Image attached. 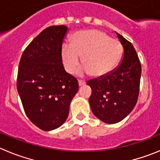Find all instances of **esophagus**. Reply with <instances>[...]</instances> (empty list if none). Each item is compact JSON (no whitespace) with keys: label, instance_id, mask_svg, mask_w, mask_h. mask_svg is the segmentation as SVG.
<instances>
[{"label":"esophagus","instance_id":"obj_1","mask_svg":"<svg viewBox=\"0 0 160 160\" xmlns=\"http://www.w3.org/2000/svg\"><path fill=\"white\" fill-rule=\"evenodd\" d=\"M78 83H79V86H83V85H84L85 83V81H83V80H78Z\"/></svg>","mask_w":160,"mask_h":160}]
</instances>
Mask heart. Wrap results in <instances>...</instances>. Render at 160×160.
<instances>
[{"label":"heart","mask_w":160,"mask_h":160,"mask_svg":"<svg viewBox=\"0 0 160 160\" xmlns=\"http://www.w3.org/2000/svg\"><path fill=\"white\" fill-rule=\"evenodd\" d=\"M122 45L116 38H110L99 30L91 29L76 32L70 44H64L62 58L65 70L73 73L80 65H83L80 74H91L101 77L111 72L117 67L122 55Z\"/></svg>","instance_id":"b5f03b06"}]
</instances>
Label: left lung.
I'll use <instances>...</instances> for the list:
<instances>
[{"label": "left lung", "mask_w": 160, "mask_h": 160, "mask_svg": "<svg viewBox=\"0 0 160 160\" xmlns=\"http://www.w3.org/2000/svg\"><path fill=\"white\" fill-rule=\"evenodd\" d=\"M115 33L124 49L122 62L107 75L87 82L92 90L89 98L91 110L95 117L107 124L121 122L133 110L141 75V62L133 46Z\"/></svg>", "instance_id": "obj_1"}]
</instances>
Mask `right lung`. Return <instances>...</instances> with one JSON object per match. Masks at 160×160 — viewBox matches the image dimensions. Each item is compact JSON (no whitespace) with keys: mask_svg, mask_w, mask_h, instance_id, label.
<instances>
[{"mask_svg":"<svg viewBox=\"0 0 160 160\" xmlns=\"http://www.w3.org/2000/svg\"><path fill=\"white\" fill-rule=\"evenodd\" d=\"M68 31L64 25L44 29L19 61L18 93L28 118L44 131L63 125L79 90L77 80L65 72L62 64V43Z\"/></svg>","mask_w":160,"mask_h":160,"instance_id":"right-lung-1","label":"right lung"}]
</instances>
